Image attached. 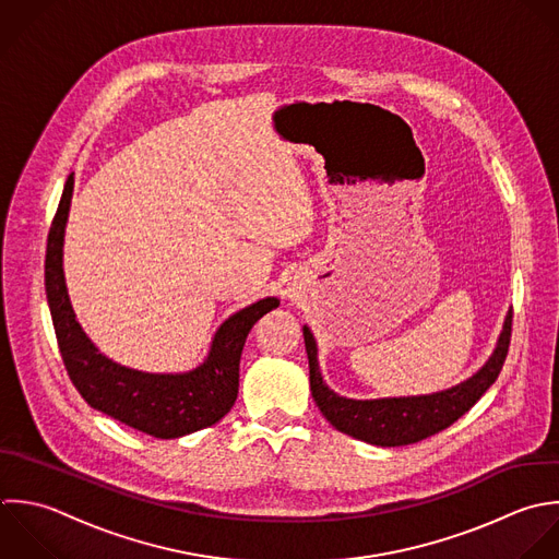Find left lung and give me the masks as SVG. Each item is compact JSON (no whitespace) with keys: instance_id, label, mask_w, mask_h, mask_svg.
<instances>
[{"instance_id":"obj_1","label":"left lung","mask_w":559,"mask_h":559,"mask_svg":"<svg viewBox=\"0 0 559 559\" xmlns=\"http://www.w3.org/2000/svg\"><path fill=\"white\" fill-rule=\"evenodd\" d=\"M309 357L311 396L322 416L342 433L374 447H407L427 440L455 420H460L497 381L510 348L512 311H508L503 331L490 359L466 381L433 394L355 401L335 394L322 379L318 364V344L311 329L302 326Z\"/></svg>"}]
</instances>
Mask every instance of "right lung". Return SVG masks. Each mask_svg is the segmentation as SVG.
<instances>
[{
  "label": "right lung",
  "instance_id": "add662e5",
  "mask_svg": "<svg viewBox=\"0 0 559 559\" xmlns=\"http://www.w3.org/2000/svg\"><path fill=\"white\" fill-rule=\"evenodd\" d=\"M73 195L69 174L53 215L45 254V294L67 374L97 412L158 440H176L219 423L237 401L239 359L250 329L278 298L257 300L226 318L200 366L187 372H143L108 359L82 331L69 300L62 246Z\"/></svg>",
  "mask_w": 559,
  "mask_h": 559
}]
</instances>
